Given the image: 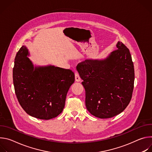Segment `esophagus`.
I'll return each instance as SVG.
<instances>
[{"label": "esophagus", "mask_w": 152, "mask_h": 152, "mask_svg": "<svg viewBox=\"0 0 152 152\" xmlns=\"http://www.w3.org/2000/svg\"><path fill=\"white\" fill-rule=\"evenodd\" d=\"M75 80L76 81V82H79V81H80V76H79V75L78 74V73H75Z\"/></svg>", "instance_id": "esophagus-1"}]
</instances>
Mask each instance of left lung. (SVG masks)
<instances>
[{"label": "left lung", "instance_id": "8db88e82", "mask_svg": "<svg viewBox=\"0 0 152 152\" xmlns=\"http://www.w3.org/2000/svg\"><path fill=\"white\" fill-rule=\"evenodd\" d=\"M116 46L117 49L104 59H86L77 65L86 109L100 118L120 114L132 96L135 72L131 55L121 42Z\"/></svg>", "mask_w": 152, "mask_h": 152}]
</instances>
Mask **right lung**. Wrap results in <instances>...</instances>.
Instances as JSON below:
<instances>
[{"label":"right lung","mask_w":152,"mask_h":152,"mask_svg":"<svg viewBox=\"0 0 152 152\" xmlns=\"http://www.w3.org/2000/svg\"><path fill=\"white\" fill-rule=\"evenodd\" d=\"M29 55L23 46L14 59L13 83L18 101L32 117L41 120L56 117L64 110L75 73L53 66L34 68Z\"/></svg>","instance_id":"1"}]
</instances>
